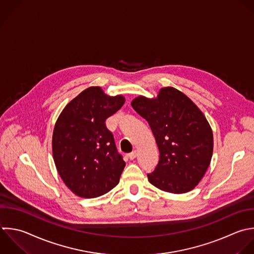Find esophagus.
<instances>
[{"label": "esophagus", "mask_w": 254, "mask_h": 254, "mask_svg": "<svg viewBox=\"0 0 254 254\" xmlns=\"http://www.w3.org/2000/svg\"><path fill=\"white\" fill-rule=\"evenodd\" d=\"M128 157H129L130 160H134V159L137 157V151H133V152L129 153V154H128Z\"/></svg>", "instance_id": "obj_1"}]
</instances>
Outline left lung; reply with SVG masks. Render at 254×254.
Segmentation results:
<instances>
[{"mask_svg": "<svg viewBox=\"0 0 254 254\" xmlns=\"http://www.w3.org/2000/svg\"><path fill=\"white\" fill-rule=\"evenodd\" d=\"M131 105L148 121L160 152L157 167L148 174L149 182L172 193L194 189L213 149L212 131L202 112L174 87L162 88L157 98L138 96Z\"/></svg>", "mask_w": 254, "mask_h": 254, "instance_id": "obj_1", "label": "left lung"}]
</instances>
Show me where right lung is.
Returning a JSON list of instances; mask_svg holds the SVG:
<instances>
[{"label": "right lung", "mask_w": 254, "mask_h": 254, "mask_svg": "<svg viewBox=\"0 0 254 254\" xmlns=\"http://www.w3.org/2000/svg\"><path fill=\"white\" fill-rule=\"evenodd\" d=\"M122 95L108 96L98 86L83 90L63 110L53 134L58 172L76 195L100 196L119 183L125 167L105 121L124 104Z\"/></svg>", "instance_id": "right-lung-1"}]
</instances>
